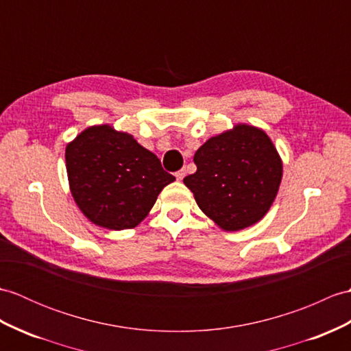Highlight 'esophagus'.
I'll list each match as a JSON object with an SVG mask.
<instances>
[{"instance_id":"34e87169","label":"esophagus","mask_w":351,"mask_h":351,"mask_svg":"<svg viewBox=\"0 0 351 351\" xmlns=\"http://www.w3.org/2000/svg\"><path fill=\"white\" fill-rule=\"evenodd\" d=\"M175 176H176V179H178V181H182V179H184V176H185V169H181V170H178V172L175 173Z\"/></svg>"}]
</instances>
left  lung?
Segmentation results:
<instances>
[{
	"instance_id": "left-lung-1",
	"label": "left lung",
	"mask_w": 351,
	"mask_h": 351,
	"mask_svg": "<svg viewBox=\"0 0 351 351\" xmlns=\"http://www.w3.org/2000/svg\"><path fill=\"white\" fill-rule=\"evenodd\" d=\"M194 162L197 170L184 184L203 213L229 232L260 221L281 184L282 162L272 141L247 124L210 137L195 151Z\"/></svg>"
}]
</instances>
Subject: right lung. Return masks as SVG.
Listing matches in <instances>:
<instances>
[{"instance_id":"add662e5","label":"right lung","mask_w":351,"mask_h":351,"mask_svg":"<svg viewBox=\"0 0 351 351\" xmlns=\"http://www.w3.org/2000/svg\"><path fill=\"white\" fill-rule=\"evenodd\" d=\"M70 190L84 215L110 230L133 229L175 176L132 134L110 125L84 130L65 148Z\"/></svg>"}]
</instances>
